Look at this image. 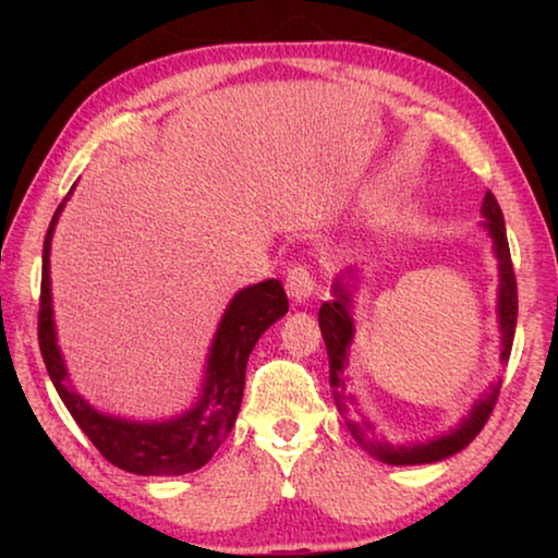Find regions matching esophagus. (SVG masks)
<instances>
[{
	"instance_id": "34e87169",
	"label": "esophagus",
	"mask_w": 558,
	"mask_h": 558,
	"mask_svg": "<svg viewBox=\"0 0 558 558\" xmlns=\"http://www.w3.org/2000/svg\"><path fill=\"white\" fill-rule=\"evenodd\" d=\"M312 292H315V277H312L307 264H294L287 271V294L294 304L310 302Z\"/></svg>"
}]
</instances>
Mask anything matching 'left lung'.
<instances>
[{
    "label": "left lung",
    "mask_w": 558,
    "mask_h": 558,
    "mask_svg": "<svg viewBox=\"0 0 558 558\" xmlns=\"http://www.w3.org/2000/svg\"><path fill=\"white\" fill-rule=\"evenodd\" d=\"M483 231L493 243L495 262H498V307H495V315H498V330H500V363H508L510 348H513V335H515V319H518V292H515V274L513 264H510V248L506 239V220H502V210L495 195L487 190L483 201ZM361 266H348L342 269L332 281V300L325 302L319 307V330H323L325 348H327V361H330V386L335 396V407L342 416H345V424L350 434H353L357 445H361L365 452H368L373 460L393 464V468H409V464H432L441 462L447 457L462 452L464 447L470 445L472 439L477 437L480 429H483L487 416L498 401L500 393V378L487 388V391L480 396V399L472 403L468 416L460 418V424L452 426V429L439 434V437H432L426 441H401V445H393L386 437H380L373 426L371 418H363L355 422V418H348V404L353 403V396H345L348 391V378H345V365L350 355V345L355 340V292L357 281H361Z\"/></svg>",
    "instance_id": "obj_1"
}]
</instances>
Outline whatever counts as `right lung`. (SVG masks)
Listing matches in <instances>:
<instances>
[{"label":"right lung","mask_w":558,"mask_h":558,"mask_svg":"<svg viewBox=\"0 0 558 558\" xmlns=\"http://www.w3.org/2000/svg\"><path fill=\"white\" fill-rule=\"evenodd\" d=\"M58 205L50 220L43 246V289H40V353L52 386L75 424L94 441L98 452L117 468L134 475H187L201 470L223 439L231 434L239 416L243 384H246V363L258 338L287 315L289 302L279 279H266L258 284L243 287L233 294L213 335L205 376L195 403L178 416L159 422H136V418L113 416L83 399L68 376L65 357L60 353L56 332V312H52V281H50V246L58 218L68 197Z\"/></svg>","instance_id":"right-lung-1"}]
</instances>
